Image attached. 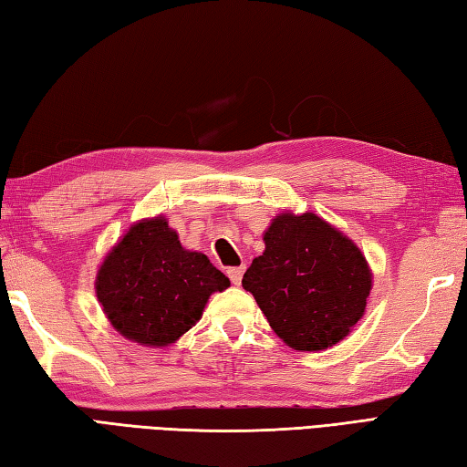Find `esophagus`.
Wrapping results in <instances>:
<instances>
[{"mask_svg": "<svg viewBox=\"0 0 467 467\" xmlns=\"http://www.w3.org/2000/svg\"><path fill=\"white\" fill-rule=\"evenodd\" d=\"M227 276H230L232 285H240L242 278H244V272H245V266L242 264V266H234V268H227Z\"/></svg>", "mask_w": 467, "mask_h": 467, "instance_id": "obj_1", "label": "esophagus"}]
</instances>
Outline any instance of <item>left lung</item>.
Instances as JSON below:
<instances>
[{"label":"left lung","mask_w":467,"mask_h":467,"mask_svg":"<svg viewBox=\"0 0 467 467\" xmlns=\"http://www.w3.org/2000/svg\"><path fill=\"white\" fill-rule=\"evenodd\" d=\"M242 285L290 348L336 346L362 319L372 275L364 254L315 213L278 215Z\"/></svg>","instance_id":"1"}]
</instances>
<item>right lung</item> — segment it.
Segmentation results:
<instances>
[{
	"label": "right lung",
	"mask_w": 467,
	"mask_h": 467,
	"mask_svg": "<svg viewBox=\"0 0 467 467\" xmlns=\"http://www.w3.org/2000/svg\"><path fill=\"white\" fill-rule=\"evenodd\" d=\"M230 278L205 254L184 250L164 217L130 227L97 275V298L113 327L142 346H169L201 319Z\"/></svg>",
	"instance_id": "add662e5"
}]
</instances>
